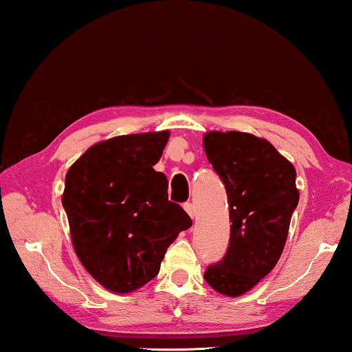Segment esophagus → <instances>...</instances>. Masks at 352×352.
Returning <instances> with one entry per match:
<instances>
[{
    "label": "esophagus",
    "mask_w": 352,
    "mask_h": 352,
    "mask_svg": "<svg viewBox=\"0 0 352 352\" xmlns=\"http://www.w3.org/2000/svg\"><path fill=\"white\" fill-rule=\"evenodd\" d=\"M184 210H186V213L189 214L192 219H194V216H195V206L192 205V204H184Z\"/></svg>",
    "instance_id": "34e87169"
}]
</instances>
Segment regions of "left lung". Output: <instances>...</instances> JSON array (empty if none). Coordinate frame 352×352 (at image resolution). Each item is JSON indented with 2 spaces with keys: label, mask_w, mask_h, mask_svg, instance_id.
Masks as SVG:
<instances>
[{
  "label": "left lung",
  "mask_w": 352,
  "mask_h": 352,
  "mask_svg": "<svg viewBox=\"0 0 352 352\" xmlns=\"http://www.w3.org/2000/svg\"><path fill=\"white\" fill-rule=\"evenodd\" d=\"M204 148L224 182L232 221L228 253L204 277L221 295L240 296L280 258L300 200L296 170L271 142L250 133L210 131Z\"/></svg>",
  "instance_id": "1"
}]
</instances>
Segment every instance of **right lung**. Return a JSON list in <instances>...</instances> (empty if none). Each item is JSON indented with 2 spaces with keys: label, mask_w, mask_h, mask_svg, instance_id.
<instances>
[{
  "label": "right lung",
  "mask_w": 352,
  "mask_h": 352,
  "mask_svg": "<svg viewBox=\"0 0 352 352\" xmlns=\"http://www.w3.org/2000/svg\"><path fill=\"white\" fill-rule=\"evenodd\" d=\"M170 131L126 134L91 146L65 175L72 243L86 271L113 293H131L160 271L166 248L192 221L168 200L153 170Z\"/></svg>",
  "instance_id": "1"
}]
</instances>
